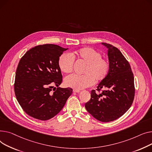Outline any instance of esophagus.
<instances>
[{"label": "esophagus", "mask_w": 152, "mask_h": 152, "mask_svg": "<svg viewBox=\"0 0 152 152\" xmlns=\"http://www.w3.org/2000/svg\"><path fill=\"white\" fill-rule=\"evenodd\" d=\"M73 91H74V93H80V90H73Z\"/></svg>", "instance_id": "1"}]
</instances>
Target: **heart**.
Returning <instances> with one entry per match:
<instances>
[{
	"mask_svg": "<svg viewBox=\"0 0 152 152\" xmlns=\"http://www.w3.org/2000/svg\"><path fill=\"white\" fill-rule=\"evenodd\" d=\"M102 57L101 53L92 48H83L70 53L61 55L58 60L60 70L64 73L72 72L74 59L82 61L86 63L83 69V75L72 74L64 79L67 87L80 90L90 87L96 82H100L108 75L110 64L109 61Z\"/></svg>",
	"mask_w": 152,
	"mask_h": 152,
	"instance_id": "obj_1",
	"label": "heart"
}]
</instances>
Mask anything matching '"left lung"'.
<instances>
[{
	"label": "left lung",
	"mask_w": 152,
	"mask_h": 152,
	"mask_svg": "<svg viewBox=\"0 0 152 152\" xmlns=\"http://www.w3.org/2000/svg\"><path fill=\"white\" fill-rule=\"evenodd\" d=\"M107 48L110 64L108 75L97 86L101 93L91 91V99L85 108L94 118L102 122L118 119L131 106L134 97V75L128 61L121 51L110 44L101 43Z\"/></svg>",
	"instance_id": "obj_1"
}]
</instances>
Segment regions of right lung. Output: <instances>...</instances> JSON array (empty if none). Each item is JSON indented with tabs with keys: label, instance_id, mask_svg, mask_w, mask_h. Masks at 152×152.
<instances>
[{
	"label": "right lung",
	"instance_id": "obj_1",
	"mask_svg": "<svg viewBox=\"0 0 152 152\" xmlns=\"http://www.w3.org/2000/svg\"><path fill=\"white\" fill-rule=\"evenodd\" d=\"M67 49L53 44L37 45L20 59L16 71L15 93L22 109L31 117L40 120L52 118L72 94V88L59 87L62 76L58 60ZM53 84L58 88L53 92Z\"/></svg>",
	"mask_w": 152,
	"mask_h": 152
}]
</instances>
